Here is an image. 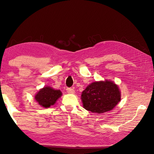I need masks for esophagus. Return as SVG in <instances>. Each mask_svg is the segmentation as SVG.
Instances as JSON below:
<instances>
[{
  "label": "esophagus",
  "instance_id": "34e87169",
  "mask_svg": "<svg viewBox=\"0 0 154 154\" xmlns=\"http://www.w3.org/2000/svg\"><path fill=\"white\" fill-rule=\"evenodd\" d=\"M66 91L68 93H70V94H73L75 92L74 89H72V88H67Z\"/></svg>",
  "mask_w": 154,
  "mask_h": 154
}]
</instances>
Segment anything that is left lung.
<instances>
[{"label": "left lung", "instance_id": "left-lung-1", "mask_svg": "<svg viewBox=\"0 0 154 154\" xmlns=\"http://www.w3.org/2000/svg\"><path fill=\"white\" fill-rule=\"evenodd\" d=\"M118 86L113 82H96L82 94L83 107L92 113H103L111 111L121 100Z\"/></svg>", "mask_w": 154, "mask_h": 154}]
</instances>
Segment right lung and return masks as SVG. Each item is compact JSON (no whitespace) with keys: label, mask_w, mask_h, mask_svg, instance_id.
Instances as JSON below:
<instances>
[{"label":"right lung","mask_w":154,"mask_h":154,"mask_svg":"<svg viewBox=\"0 0 154 154\" xmlns=\"http://www.w3.org/2000/svg\"><path fill=\"white\" fill-rule=\"evenodd\" d=\"M62 96L60 90H54L50 87H45L38 91L35 95V99L38 105L48 108L55 104L56 100Z\"/></svg>","instance_id":"obj_1"}]
</instances>
